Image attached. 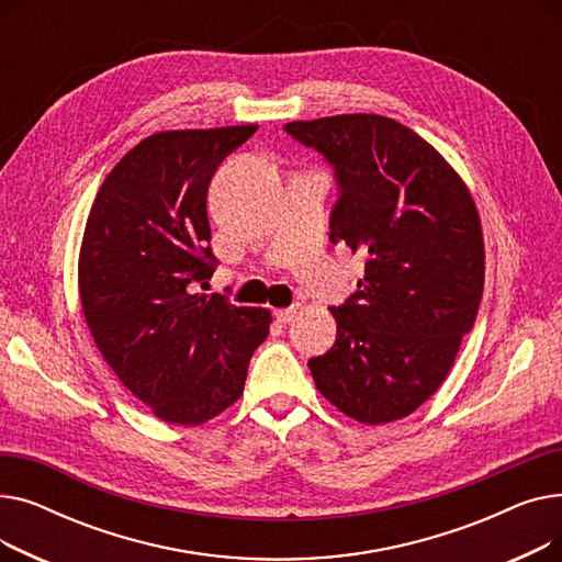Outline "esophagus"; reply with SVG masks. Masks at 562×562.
Segmentation results:
<instances>
[{
  "instance_id": "obj_1",
  "label": "esophagus",
  "mask_w": 562,
  "mask_h": 562,
  "mask_svg": "<svg viewBox=\"0 0 562 562\" xmlns=\"http://www.w3.org/2000/svg\"><path fill=\"white\" fill-rule=\"evenodd\" d=\"M299 307H286V310H276V318L278 323H282V326H286V323L293 321V316H296Z\"/></svg>"
}]
</instances>
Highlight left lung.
Instances as JSON below:
<instances>
[{
	"label": "left lung",
	"instance_id": "obj_1",
	"mask_svg": "<svg viewBox=\"0 0 562 562\" xmlns=\"http://www.w3.org/2000/svg\"><path fill=\"white\" fill-rule=\"evenodd\" d=\"M284 130L335 166L330 241L364 257L360 289L330 310L335 346L310 360L316 390L360 424L398 422L439 390L474 328L485 282L474 195L426 138L387 115Z\"/></svg>",
	"mask_w": 562,
	"mask_h": 562
}]
</instances>
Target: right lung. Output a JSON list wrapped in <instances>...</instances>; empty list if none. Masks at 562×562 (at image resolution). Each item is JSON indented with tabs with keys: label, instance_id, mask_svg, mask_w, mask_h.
<instances>
[{
	"label": "right lung",
	"instance_id": "add662e5",
	"mask_svg": "<svg viewBox=\"0 0 562 562\" xmlns=\"http://www.w3.org/2000/svg\"><path fill=\"white\" fill-rule=\"evenodd\" d=\"M257 125L170 130L143 138L93 200L79 248L86 326L123 385L175 426H202L244 394L273 316L193 293L218 261L206 191Z\"/></svg>",
	"mask_w": 562,
	"mask_h": 562
}]
</instances>
